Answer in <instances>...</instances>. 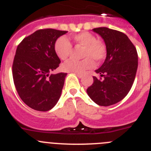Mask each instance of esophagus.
I'll return each mask as SVG.
<instances>
[{
	"label": "esophagus",
	"instance_id": "1",
	"mask_svg": "<svg viewBox=\"0 0 151 151\" xmlns=\"http://www.w3.org/2000/svg\"><path fill=\"white\" fill-rule=\"evenodd\" d=\"M76 75H77V76H78V78H80L83 77V75L81 74V73H76Z\"/></svg>",
	"mask_w": 151,
	"mask_h": 151
}]
</instances>
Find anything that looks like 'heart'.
<instances>
[{"instance_id":"b5f03b06","label":"heart","mask_w":151,"mask_h":151,"mask_svg":"<svg viewBox=\"0 0 151 151\" xmlns=\"http://www.w3.org/2000/svg\"><path fill=\"white\" fill-rule=\"evenodd\" d=\"M75 44L84 47L82 50L83 60H76L70 59L62 65L64 72L73 73H82L94 66V60L99 63L104 59L106 55V47L102 42L97 41L96 36L88 32H82L73 37ZM54 50L57 57L61 60H66L71 54L73 47L69 40L61 36L54 44Z\"/></svg>"}]
</instances>
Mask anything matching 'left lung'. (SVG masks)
Listing matches in <instances>:
<instances>
[{"label": "left lung", "instance_id": "1", "mask_svg": "<svg viewBox=\"0 0 151 151\" xmlns=\"http://www.w3.org/2000/svg\"><path fill=\"white\" fill-rule=\"evenodd\" d=\"M93 31L104 41L106 57L95 70L100 78L93 76L94 82L87 93L97 104L110 106L123 99L132 86L138 69V53L128 36L119 31L106 27Z\"/></svg>", "mask_w": 151, "mask_h": 151}]
</instances>
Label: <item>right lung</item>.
Returning <instances> with one entry per match:
<instances>
[{
  "instance_id": "add662e5",
  "label": "right lung",
  "mask_w": 151,
  "mask_h": 151,
  "mask_svg": "<svg viewBox=\"0 0 151 151\" xmlns=\"http://www.w3.org/2000/svg\"><path fill=\"white\" fill-rule=\"evenodd\" d=\"M67 31L39 29L19 44L13 60V82L22 101L38 111H48L60 99L66 73H50L60 60L54 44Z\"/></svg>"
}]
</instances>
